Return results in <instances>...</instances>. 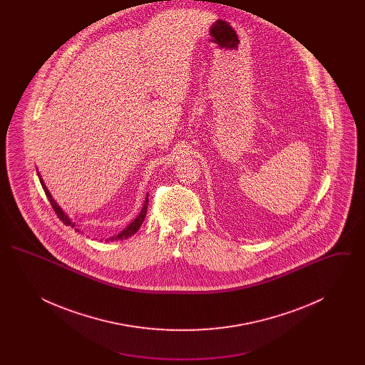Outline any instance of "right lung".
I'll list each match as a JSON object with an SVG mask.
<instances>
[{"instance_id": "1", "label": "right lung", "mask_w": 365, "mask_h": 365, "mask_svg": "<svg viewBox=\"0 0 365 365\" xmlns=\"http://www.w3.org/2000/svg\"><path fill=\"white\" fill-rule=\"evenodd\" d=\"M38 176H39V180H41V185H42V187H43V191H45V194H46V197L49 198V201H51V205H52V208L54 209V212H56V215H57V217L66 225V226H71L72 228H75V223H72L71 222L70 217L66 215V212L63 210V209L60 208L58 205H57V202L53 200L52 194L49 192L48 190V187L45 186V183H43V180H42V178H41V175L38 173ZM148 195H146V200H145V204H143V208L142 210L139 212L138 216L128 225V226L125 227L123 231H120L116 237H112V238H109V240H106V241H118V240H125V238H128V237H131V235H134L137 231L139 230V227L142 226V223H143V220H145V216H146V210H148ZM76 230V228H75ZM76 231H79V230H76Z\"/></svg>"}]
</instances>
